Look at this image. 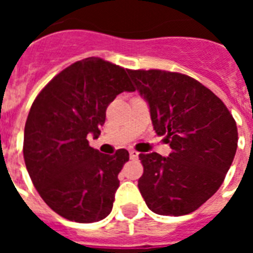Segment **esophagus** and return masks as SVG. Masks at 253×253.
I'll use <instances>...</instances> for the list:
<instances>
[{"instance_id":"34e87169","label":"esophagus","mask_w":253,"mask_h":253,"mask_svg":"<svg viewBox=\"0 0 253 253\" xmlns=\"http://www.w3.org/2000/svg\"><path fill=\"white\" fill-rule=\"evenodd\" d=\"M129 154H130V160H138V157H139V153L134 149L129 151Z\"/></svg>"}]
</instances>
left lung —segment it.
<instances>
[{"label":"left lung","instance_id":"1","mask_svg":"<svg viewBox=\"0 0 253 253\" xmlns=\"http://www.w3.org/2000/svg\"><path fill=\"white\" fill-rule=\"evenodd\" d=\"M128 75L149 106L153 128L171 153H140L138 187L160 215H185L216 193L236 156L238 131L223 101L194 78L160 69Z\"/></svg>","mask_w":253,"mask_h":253}]
</instances>
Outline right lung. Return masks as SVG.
<instances>
[{"instance_id": "obj_1", "label": "right lung", "mask_w": 253, "mask_h": 253, "mask_svg": "<svg viewBox=\"0 0 253 253\" xmlns=\"http://www.w3.org/2000/svg\"><path fill=\"white\" fill-rule=\"evenodd\" d=\"M124 91H135L126 71L90 57L55 76L31 105L24 131L26 169L46 205L68 220L99 222L113 209L129 153H100L88 138H99L107 106Z\"/></svg>"}]
</instances>
